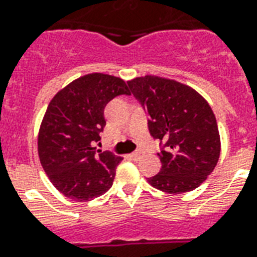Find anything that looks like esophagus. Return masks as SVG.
<instances>
[{"label": "esophagus", "mask_w": 257, "mask_h": 257, "mask_svg": "<svg viewBox=\"0 0 257 257\" xmlns=\"http://www.w3.org/2000/svg\"><path fill=\"white\" fill-rule=\"evenodd\" d=\"M142 156H144V152H141V150H137V152H134V153L131 154V158H134V160H140Z\"/></svg>", "instance_id": "esophagus-1"}]
</instances>
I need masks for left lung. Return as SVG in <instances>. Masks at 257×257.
I'll use <instances>...</instances> for the list:
<instances>
[{
	"instance_id": "8db88e82",
	"label": "left lung",
	"mask_w": 257,
	"mask_h": 257,
	"mask_svg": "<svg viewBox=\"0 0 257 257\" xmlns=\"http://www.w3.org/2000/svg\"><path fill=\"white\" fill-rule=\"evenodd\" d=\"M130 93L148 113V126L160 140L161 171L150 186L167 194H183L203 183L217 165L221 140L209 103L196 90L157 76L127 82Z\"/></svg>"
}]
</instances>
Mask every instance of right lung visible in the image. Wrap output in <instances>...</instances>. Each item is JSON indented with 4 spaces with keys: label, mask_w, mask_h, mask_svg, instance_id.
Masks as SVG:
<instances>
[{
    "label": "right lung",
    "mask_w": 257,
    "mask_h": 257,
    "mask_svg": "<svg viewBox=\"0 0 257 257\" xmlns=\"http://www.w3.org/2000/svg\"><path fill=\"white\" fill-rule=\"evenodd\" d=\"M120 94H130L121 78L92 73L70 82L48 104L38 152L48 179L66 198L88 202L112 187L123 158L93 145L105 127L104 108Z\"/></svg>",
    "instance_id": "obj_1"
}]
</instances>
